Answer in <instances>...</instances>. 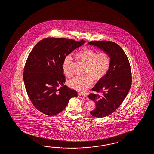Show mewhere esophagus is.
Here are the masks:
<instances>
[{
  "label": "esophagus",
  "instance_id": "obj_1",
  "mask_svg": "<svg viewBox=\"0 0 154 154\" xmlns=\"http://www.w3.org/2000/svg\"><path fill=\"white\" fill-rule=\"evenodd\" d=\"M78 97L80 98V99H83V100H87L88 99L87 96L81 94H78Z\"/></svg>",
  "mask_w": 154,
  "mask_h": 154
}]
</instances>
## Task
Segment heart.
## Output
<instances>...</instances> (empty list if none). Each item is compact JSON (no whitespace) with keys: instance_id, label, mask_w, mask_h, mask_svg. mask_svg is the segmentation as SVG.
<instances>
[{"instance_id":"b5f03b06","label":"heart","mask_w":154,"mask_h":154,"mask_svg":"<svg viewBox=\"0 0 154 154\" xmlns=\"http://www.w3.org/2000/svg\"><path fill=\"white\" fill-rule=\"evenodd\" d=\"M75 58L85 65L82 76H77L69 80L68 85L69 88L78 91H83L92 83V79L99 81L108 73L111 63L109 54L102 51L99 53L88 47H84L75 54ZM72 58L66 56L62 64L63 73L71 77L73 75L71 71Z\"/></svg>"}]
</instances>
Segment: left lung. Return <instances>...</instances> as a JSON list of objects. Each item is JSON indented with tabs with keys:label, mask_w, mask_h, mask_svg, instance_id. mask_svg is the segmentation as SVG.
<instances>
[{
	"label": "left lung",
	"mask_w": 154,
	"mask_h": 154,
	"mask_svg": "<svg viewBox=\"0 0 154 154\" xmlns=\"http://www.w3.org/2000/svg\"><path fill=\"white\" fill-rule=\"evenodd\" d=\"M108 53L111 59L108 73L92 88L89 99L95 101L96 108L90 112L97 118L106 116L115 112L129 92L132 85V72L129 60L120 46L110 41H92L88 43ZM102 94L100 96L98 93Z\"/></svg>",
	"instance_id": "1"
}]
</instances>
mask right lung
Wrapping results in <instances>:
<instances>
[{
  "mask_svg": "<svg viewBox=\"0 0 154 154\" xmlns=\"http://www.w3.org/2000/svg\"><path fill=\"white\" fill-rule=\"evenodd\" d=\"M85 42L47 38L38 42L30 52L24 67L25 88L33 106L44 114L62 112L69 100L77 96L75 90L64 85L62 64L66 57Z\"/></svg>",
  "mask_w": 154,
  "mask_h": 154,
  "instance_id": "right-lung-1",
  "label": "right lung"
}]
</instances>
